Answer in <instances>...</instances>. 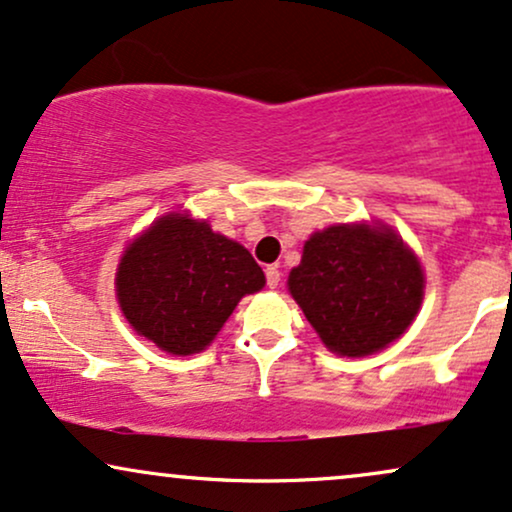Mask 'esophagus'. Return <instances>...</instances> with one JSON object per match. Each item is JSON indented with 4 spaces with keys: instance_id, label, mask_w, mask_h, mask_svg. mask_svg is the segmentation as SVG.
Segmentation results:
<instances>
[{
    "instance_id": "obj_1",
    "label": "esophagus",
    "mask_w": 512,
    "mask_h": 512,
    "mask_svg": "<svg viewBox=\"0 0 512 512\" xmlns=\"http://www.w3.org/2000/svg\"><path fill=\"white\" fill-rule=\"evenodd\" d=\"M266 280H268L270 290H275V287L280 285V270H278V266H268L266 268Z\"/></svg>"
}]
</instances>
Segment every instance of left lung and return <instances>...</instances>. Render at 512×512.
Wrapping results in <instances>:
<instances>
[{"mask_svg": "<svg viewBox=\"0 0 512 512\" xmlns=\"http://www.w3.org/2000/svg\"><path fill=\"white\" fill-rule=\"evenodd\" d=\"M287 287L330 352L366 357L410 328L424 270L388 225H330L306 239Z\"/></svg>", "mask_w": 512, "mask_h": 512, "instance_id": "obj_1", "label": "left lung"}]
</instances>
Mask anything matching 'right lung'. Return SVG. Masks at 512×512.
Here are the masks:
<instances>
[{"label":"right lung","mask_w":512,"mask_h":512,"mask_svg":"<svg viewBox=\"0 0 512 512\" xmlns=\"http://www.w3.org/2000/svg\"><path fill=\"white\" fill-rule=\"evenodd\" d=\"M114 285L131 328L186 357L206 350L239 299L263 290L266 275L242 244L206 220L170 213L126 246Z\"/></svg>","instance_id":"1"}]
</instances>
